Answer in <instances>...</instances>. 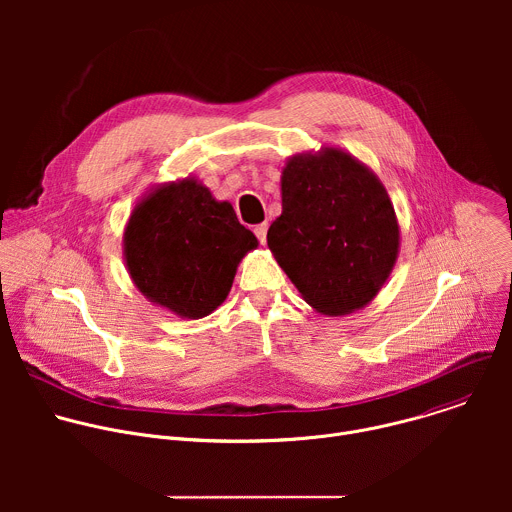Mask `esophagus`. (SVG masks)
I'll return each mask as SVG.
<instances>
[{
    "label": "esophagus",
    "instance_id": "34e87169",
    "mask_svg": "<svg viewBox=\"0 0 512 512\" xmlns=\"http://www.w3.org/2000/svg\"><path fill=\"white\" fill-rule=\"evenodd\" d=\"M267 229H269V225L267 223H261V225H257L253 231H255V235H257V239L265 245V241H267Z\"/></svg>",
    "mask_w": 512,
    "mask_h": 512
}]
</instances>
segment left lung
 Segmentation results:
<instances>
[{"label":"left lung","mask_w":512,"mask_h":512,"mask_svg":"<svg viewBox=\"0 0 512 512\" xmlns=\"http://www.w3.org/2000/svg\"><path fill=\"white\" fill-rule=\"evenodd\" d=\"M267 245L306 304L346 316L377 298L397 263L401 229L379 176L352 154L322 145L287 158L281 214Z\"/></svg>","instance_id":"left-lung-1"}]
</instances>
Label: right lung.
<instances>
[{"label":"right lung","instance_id":"obj_1","mask_svg":"<svg viewBox=\"0 0 512 512\" xmlns=\"http://www.w3.org/2000/svg\"><path fill=\"white\" fill-rule=\"evenodd\" d=\"M257 247L233 204L194 176L145 192L123 231L125 267L139 294L188 320L227 300L239 263Z\"/></svg>","mask_w":512,"mask_h":512}]
</instances>
